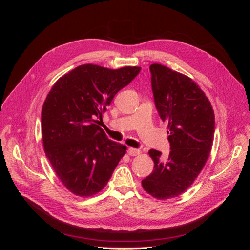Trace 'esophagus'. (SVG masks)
I'll return each mask as SVG.
<instances>
[{"label": "esophagus", "instance_id": "1", "mask_svg": "<svg viewBox=\"0 0 250 250\" xmlns=\"http://www.w3.org/2000/svg\"><path fill=\"white\" fill-rule=\"evenodd\" d=\"M127 152L130 156H137L141 153V151L139 149H135V148H128Z\"/></svg>", "mask_w": 250, "mask_h": 250}]
</instances>
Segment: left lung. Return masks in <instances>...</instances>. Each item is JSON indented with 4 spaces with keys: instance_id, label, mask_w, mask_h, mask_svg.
<instances>
[{
    "instance_id": "left-lung-1",
    "label": "left lung",
    "mask_w": 250,
    "mask_h": 250,
    "mask_svg": "<svg viewBox=\"0 0 250 250\" xmlns=\"http://www.w3.org/2000/svg\"><path fill=\"white\" fill-rule=\"evenodd\" d=\"M155 106L168 123L171 151L166 163L151 149L152 173L142 180L143 188L158 200L177 197L197 178L214 141L215 113L208 98L190 77L169 67L150 65Z\"/></svg>"
}]
</instances>
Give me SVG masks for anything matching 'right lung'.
Returning a JSON list of instances; mask_svg holds the SVG:
<instances>
[{
    "label": "right lung",
    "instance_id": "right-lung-1",
    "mask_svg": "<svg viewBox=\"0 0 250 250\" xmlns=\"http://www.w3.org/2000/svg\"><path fill=\"white\" fill-rule=\"evenodd\" d=\"M140 71V66L111 70L82 64L60 77L49 92L42 110L44 153L74 195L99 193L126 153V146L108 140L97 122Z\"/></svg>",
    "mask_w": 250,
    "mask_h": 250
}]
</instances>
